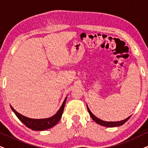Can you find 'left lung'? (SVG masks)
<instances>
[{"label":"left lung","instance_id":"left-lung-1","mask_svg":"<svg viewBox=\"0 0 148 148\" xmlns=\"http://www.w3.org/2000/svg\"><path fill=\"white\" fill-rule=\"evenodd\" d=\"M87 110H88V112H89V115H90L91 117L92 118L93 121H95L97 124H100L101 126H104L106 127H117V126H121V125L124 124V123H126L130 117H130H128V118H126V119H124V120L120 121H104L101 120L100 119H98V117H96V116L93 115V114L90 111L89 108H88V106H87Z\"/></svg>","mask_w":148,"mask_h":148}]
</instances>
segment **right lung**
<instances>
[{"mask_svg": "<svg viewBox=\"0 0 148 148\" xmlns=\"http://www.w3.org/2000/svg\"><path fill=\"white\" fill-rule=\"evenodd\" d=\"M67 98H65L64 102H63L61 108L58 111L57 113L52 117L47 119H31L29 117H25V116L21 115L19 113L15 111V109L12 106H11L12 110L14 112L16 115L18 117V118L22 121L26 126L29 128L32 129L33 130H44L49 129L59 122L60 119L62 116L63 110H64V106L65 102H66Z\"/></svg>", "mask_w": 148, "mask_h": 148, "instance_id": "add662e5", "label": "right lung"}]
</instances>
